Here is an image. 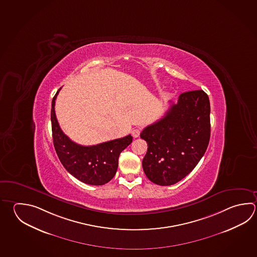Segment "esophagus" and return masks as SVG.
I'll return each instance as SVG.
<instances>
[{
    "instance_id": "obj_1",
    "label": "esophagus",
    "mask_w": 257,
    "mask_h": 257,
    "mask_svg": "<svg viewBox=\"0 0 257 257\" xmlns=\"http://www.w3.org/2000/svg\"><path fill=\"white\" fill-rule=\"evenodd\" d=\"M141 134V130L139 128H136V129H134L133 131H132V135L133 136L135 137V138H137V137H139Z\"/></svg>"
}]
</instances>
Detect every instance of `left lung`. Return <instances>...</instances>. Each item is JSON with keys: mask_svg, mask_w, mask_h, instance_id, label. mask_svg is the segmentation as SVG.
<instances>
[{"mask_svg": "<svg viewBox=\"0 0 257 257\" xmlns=\"http://www.w3.org/2000/svg\"><path fill=\"white\" fill-rule=\"evenodd\" d=\"M210 134L208 95L203 90L180 94L165 116L141 133L148 145L143 159L148 179L166 186L184 178L204 155Z\"/></svg>", "mask_w": 257, "mask_h": 257, "instance_id": "obj_1", "label": "left lung"}]
</instances>
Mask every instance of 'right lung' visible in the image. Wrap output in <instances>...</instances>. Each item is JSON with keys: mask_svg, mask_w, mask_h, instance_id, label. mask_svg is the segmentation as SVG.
Here are the masks:
<instances>
[{"mask_svg": "<svg viewBox=\"0 0 257 257\" xmlns=\"http://www.w3.org/2000/svg\"><path fill=\"white\" fill-rule=\"evenodd\" d=\"M61 88L52 101L51 121L54 149L62 165L76 179L91 185L107 184L116 174L119 155L133 142L131 135L96 146L78 145L65 136L56 119L54 105Z\"/></svg>", "mask_w": 257, "mask_h": 257, "instance_id": "add662e5", "label": "right lung"}]
</instances>
